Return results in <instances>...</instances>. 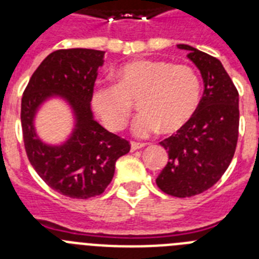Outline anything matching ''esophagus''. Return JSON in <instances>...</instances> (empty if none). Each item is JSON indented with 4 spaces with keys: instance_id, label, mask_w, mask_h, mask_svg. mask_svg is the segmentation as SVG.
Returning <instances> with one entry per match:
<instances>
[{
    "instance_id": "34e87169",
    "label": "esophagus",
    "mask_w": 259,
    "mask_h": 259,
    "mask_svg": "<svg viewBox=\"0 0 259 259\" xmlns=\"http://www.w3.org/2000/svg\"><path fill=\"white\" fill-rule=\"evenodd\" d=\"M146 144L145 143H136V141H132L131 143V149L132 150H137V149H141V148H144Z\"/></svg>"
}]
</instances>
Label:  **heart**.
<instances>
[{"label":"heart","mask_w":259,"mask_h":259,"mask_svg":"<svg viewBox=\"0 0 259 259\" xmlns=\"http://www.w3.org/2000/svg\"><path fill=\"white\" fill-rule=\"evenodd\" d=\"M201 101V81L189 66L137 59L116 71V84H100L92 105L110 131L127 124L136 102L143 113L135 119L132 132L146 137L154 132L174 134L191 122Z\"/></svg>","instance_id":"1"}]
</instances>
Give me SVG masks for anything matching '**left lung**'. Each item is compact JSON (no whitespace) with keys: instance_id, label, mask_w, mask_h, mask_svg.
Here are the masks:
<instances>
[{"instance_id":"left-lung-1","label":"left lung","mask_w":259,"mask_h":259,"mask_svg":"<svg viewBox=\"0 0 259 259\" xmlns=\"http://www.w3.org/2000/svg\"><path fill=\"white\" fill-rule=\"evenodd\" d=\"M189 61L200 70L203 95L191 122L161 141L168 162L155 179L174 197H192L211 188L232 161L239 136V92L221 61L191 45Z\"/></svg>"}]
</instances>
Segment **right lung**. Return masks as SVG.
<instances>
[{
    "instance_id": "add662e5",
    "label": "right lung",
    "mask_w": 259,
    "mask_h": 259,
    "mask_svg": "<svg viewBox=\"0 0 259 259\" xmlns=\"http://www.w3.org/2000/svg\"><path fill=\"white\" fill-rule=\"evenodd\" d=\"M105 52L61 49L50 53L29 79L22 97L23 140L27 157L50 188L71 198L95 197L113 180L115 162L131 149L130 143L95 120L91 101ZM52 98L71 109L74 127L61 144H48L35 132L34 119Z\"/></svg>"
}]
</instances>
